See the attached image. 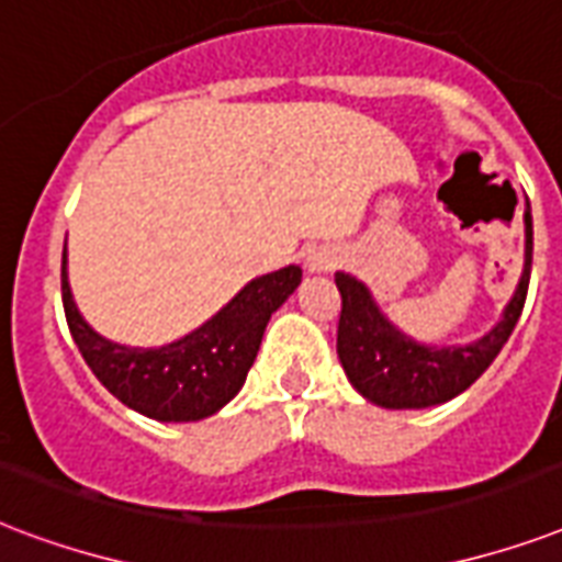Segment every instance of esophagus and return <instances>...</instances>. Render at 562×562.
<instances>
[{
	"label": "esophagus",
	"instance_id": "esophagus-1",
	"mask_svg": "<svg viewBox=\"0 0 562 562\" xmlns=\"http://www.w3.org/2000/svg\"><path fill=\"white\" fill-rule=\"evenodd\" d=\"M338 265V256L333 250H327V247H312L310 252H306V271L310 273H327L333 271Z\"/></svg>",
	"mask_w": 562,
	"mask_h": 562
}]
</instances>
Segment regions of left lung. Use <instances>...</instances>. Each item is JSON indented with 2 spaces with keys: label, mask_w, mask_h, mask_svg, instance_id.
Segmentation results:
<instances>
[{
  "label": "left lung",
  "mask_w": 562,
  "mask_h": 562,
  "mask_svg": "<svg viewBox=\"0 0 562 562\" xmlns=\"http://www.w3.org/2000/svg\"><path fill=\"white\" fill-rule=\"evenodd\" d=\"M533 221L525 209V268L519 285L490 333L469 345H424L385 318L366 282L338 271V359L359 395L385 409H427L462 395L495 362L528 297Z\"/></svg>",
  "instance_id": "1"
}]
</instances>
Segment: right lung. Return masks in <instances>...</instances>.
I'll use <instances>...</instances> for the list:
<instances>
[{
	"mask_svg": "<svg viewBox=\"0 0 562 562\" xmlns=\"http://www.w3.org/2000/svg\"><path fill=\"white\" fill-rule=\"evenodd\" d=\"M300 280V265L262 273L186 336L158 348H132L100 336L81 318L67 277V241L61 256L64 315L88 368L120 404L173 424L209 418L241 392L268 321L294 294Z\"/></svg>",
	"mask_w": 562,
	"mask_h": 562,
	"instance_id": "add662e5",
	"label": "right lung"
}]
</instances>
